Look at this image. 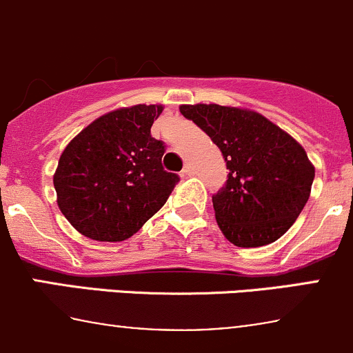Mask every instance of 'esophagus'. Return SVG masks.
<instances>
[{
    "label": "esophagus",
    "instance_id": "1",
    "mask_svg": "<svg viewBox=\"0 0 353 353\" xmlns=\"http://www.w3.org/2000/svg\"><path fill=\"white\" fill-rule=\"evenodd\" d=\"M194 174V170H193V165H191V163H186V165H184V169L181 170V176L183 177H190V176H193Z\"/></svg>",
    "mask_w": 353,
    "mask_h": 353
}]
</instances>
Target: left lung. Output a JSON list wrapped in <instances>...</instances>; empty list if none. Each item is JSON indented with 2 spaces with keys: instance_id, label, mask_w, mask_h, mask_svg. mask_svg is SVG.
<instances>
[{
  "instance_id": "left-lung-1",
  "label": "left lung",
  "mask_w": 353,
  "mask_h": 353,
  "mask_svg": "<svg viewBox=\"0 0 353 353\" xmlns=\"http://www.w3.org/2000/svg\"><path fill=\"white\" fill-rule=\"evenodd\" d=\"M225 159V186L212 196L223 236L259 248L283 236L311 194L314 167L304 148L258 112L216 104L181 105Z\"/></svg>"
}]
</instances>
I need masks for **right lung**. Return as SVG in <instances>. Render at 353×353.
<instances>
[{
  "label": "right lung",
  "mask_w": 353,
  "mask_h": 353,
  "mask_svg": "<svg viewBox=\"0 0 353 353\" xmlns=\"http://www.w3.org/2000/svg\"><path fill=\"white\" fill-rule=\"evenodd\" d=\"M162 105L104 114L68 143L54 174L58 206L94 241L117 243L137 234L170 196L179 176L162 165L163 141L150 133Z\"/></svg>",
  "instance_id": "right-lung-1"
}]
</instances>
